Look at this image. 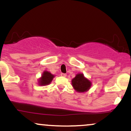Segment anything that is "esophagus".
<instances>
[{"label":"esophagus","mask_w":131,"mask_h":131,"mask_svg":"<svg viewBox=\"0 0 131 131\" xmlns=\"http://www.w3.org/2000/svg\"><path fill=\"white\" fill-rule=\"evenodd\" d=\"M61 75L62 77H66V76H67V74L66 73H61Z\"/></svg>","instance_id":"obj_1"}]
</instances>
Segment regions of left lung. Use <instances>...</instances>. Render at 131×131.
Masks as SVG:
<instances>
[{
	"mask_svg": "<svg viewBox=\"0 0 131 131\" xmlns=\"http://www.w3.org/2000/svg\"><path fill=\"white\" fill-rule=\"evenodd\" d=\"M72 86L78 93H84L90 89L91 82L84 77L83 73H78L72 80Z\"/></svg>",
	"mask_w": 131,
	"mask_h": 131,
	"instance_id": "8db88e82",
	"label": "left lung"
}]
</instances>
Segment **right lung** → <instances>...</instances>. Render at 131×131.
Returning a JSON list of instances; mask_svg holds the SVG:
<instances>
[{
  "label": "right lung",
  "mask_w": 131,
  "mask_h": 131,
  "mask_svg": "<svg viewBox=\"0 0 131 131\" xmlns=\"http://www.w3.org/2000/svg\"><path fill=\"white\" fill-rule=\"evenodd\" d=\"M54 77V75L48 71H44L41 75V78H40L38 80V84L41 86H46L50 84L53 78Z\"/></svg>",
  "instance_id": "1"
}]
</instances>
